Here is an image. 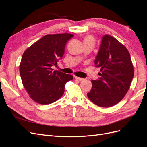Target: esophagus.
<instances>
[{
	"instance_id": "esophagus-1",
	"label": "esophagus",
	"mask_w": 147,
	"mask_h": 147,
	"mask_svg": "<svg viewBox=\"0 0 147 147\" xmlns=\"http://www.w3.org/2000/svg\"><path fill=\"white\" fill-rule=\"evenodd\" d=\"M75 78L77 80H78V81H82L84 80V78H80V77H75Z\"/></svg>"
}]
</instances>
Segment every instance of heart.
Masks as SVG:
<instances>
[{
	"mask_svg": "<svg viewBox=\"0 0 147 147\" xmlns=\"http://www.w3.org/2000/svg\"><path fill=\"white\" fill-rule=\"evenodd\" d=\"M86 42L94 43V38H93V37L91 36H88L84 38L83 40V42Z\"/></svg>",
	"mask_w": 147,
	"mask_h": 147,
	"instance_id": "b5f03b06",
	"label": "heart"
}]
</instances>
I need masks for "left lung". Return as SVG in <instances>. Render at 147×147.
<instances>
[{
	"mask_svg": "<svg viewBox=\"0 0 147 147\" xmlns=\"http://www.w3.org/2000/svg\"><path fill=\"white\" fill-rule=\"evenodd\" d=\"M94 63L100 69V77L91 81L92 88L88 97L102 107L113 106L125 96L134 77L129 53L118 40L105 35Z\"/></svg>",
	"mask_w": 147,
	"mask_h": 147,
	"instance_id": "8db88e82",
	"label": "left lung"
}]
</instances>
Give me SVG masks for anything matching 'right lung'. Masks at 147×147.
<instances>
[{"label":"right lung","mask_w":147,"mask_h":147,"mask_svg":"<svg viewBox=\"0 0 147 147\" xmlns=\"http://www.w3.org/2000/svg\"><path fill=\"white\" fill-rule=\"evenodd\" d=\"M72 37L67 33L46 35L24 52L20 65L22 83L37 103L46 105L58 100L64 94L65 83L74 78L51 68L63 57L66 43Z\"/></svg>","instance_id":"obj_1"}]
</instances>
